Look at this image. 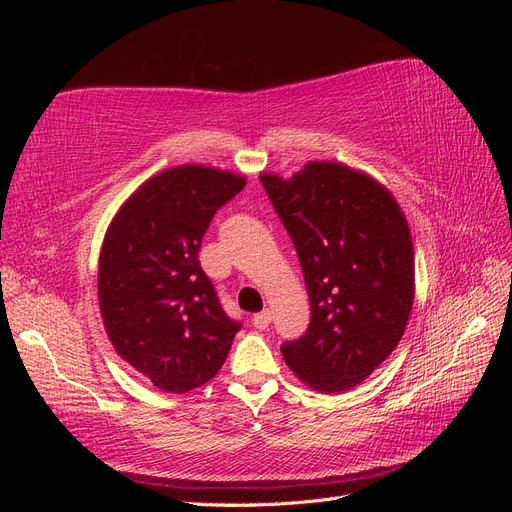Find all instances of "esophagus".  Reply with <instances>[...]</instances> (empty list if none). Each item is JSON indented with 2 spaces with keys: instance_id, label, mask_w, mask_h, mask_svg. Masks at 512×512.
I'll list each match as a JSON object with an SVG mask.
<instances>
[{
  "instance_id": "1",
  "label": "esophagus",
  "mask_w": 512,
  "mask_h": 512,
  "mask_svg": "<svg viewBox=\"0 0 512 512\" xmlns=\"http://www.w3.org/2000/svg\"><path fill=\"white\" fill-rule=\"evenodd\" d=\"M252 324L256 329H260V331H265L269 324H271V312L269 309H265V312H260V314H254V318H252Z\"/></svg>"
}]
</instances>
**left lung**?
Instances as JSON below:
<instances>
[{"mask_svg": "<svg viewBox=\"0 0 512 512\" xmlns=\"http://www.w3.org/2000/svg\"><path fill=\"white\" fill-rule=\"evenodd\" d=\"M262 185L297 247L312 322L282 346L292 374L320 393L367 380L397 348L414 303V247L395 196L363 170L307 162Z\"/></svg>", "mask_w": 512, "mask_h": 512, "instance_id": "8db88e82", "label": "left lung"}]
</instances>
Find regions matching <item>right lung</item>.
Listing matches in <instances>:
<instances>
[{
	"instance_id": "1",
	"label": "right lung",
	"mask_w": 512,
	"mask_h": 512,
	"mask_svg": "<svg viewBox=\"0 0 512 512\" xmlns=\"http://www.w3.org/2000/svg\"><path fill=\"white\" fill-rule=\"evenodd\" d=\"M245 188L230 170L183 164L153 175L108 224L98 301L123 361L166 393H188L224 365L241 324L230 320L200 269L215 211Z\"/></svg>"
}]
</instances>
